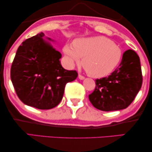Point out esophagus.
I'll list each match as a JSON object with an SVG mask.
<instances>
[{"label":"esophagus","mask_w":152,"mask_h":152,"mask_svg":"<svg viewBox=\"0 0 152 152\" xmlns=\"http://www.w3.org/2000/svg\"><path fill=\"white\" fill-rule=\"evenodd\" d=\"M78 77H79V79H80V80H84V79L85 78L84 76H83V75H80V74H79Z\"/></svg>","instance_id":"34e87169"}]
</instances>
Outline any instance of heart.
<instances>
[{
	"label": "heart",
	"mask_w": 152,
	"mask_h": 152,
	"mask_svg": "<svg viewBox=\"0 0 152 152\" xmlns=\"http://www.w3.org/2000/svg\"><path fill=\"white\" fill-rule=\"evenodd\" d=\"M64 53L72 64H80L89 75L100 78L109 75L119 65L122 51L111 39L104 37H94L77 39L73 47L66 45Z\"/></svg>",
	"instance_id": "b5f03b06"
}]
</instances>
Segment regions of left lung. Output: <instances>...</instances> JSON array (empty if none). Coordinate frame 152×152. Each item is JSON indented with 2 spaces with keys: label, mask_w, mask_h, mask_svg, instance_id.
<instances>
[{
  "label": "left lung",
  "mask_w": 152,
  "mask_h": 152,
  "mask_svg": "<svg viewBox=\"0 0 152 152\" xmlns=\"http://www.w3.org/2000/svg\"><path fill=\"white\" fill-rule=\"evenodd\" d=\"M140 58L133 50L123 53L121 63L109 76L95 80V88L88 95L96 109L103 111L126 109L142 86Z\"/></svg>",
  "instance_id": "left-lung-1"
}]
</instances>
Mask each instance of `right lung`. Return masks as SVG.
<instances>
[{"mask_svg":"<svg viewBox=\"0 0 152 152\" xmlns=\"http://www.w3.org/2000/svg\"><path fill=\"white\" fill-rule=\"evenodd\" d=\"M43 37L41 32L21 43L12 62L10 75L22 102L38 109H50L59 104L66 84L75 80L78 73L62 67L61 54L43 40Z\"/></svg>","mask_w":152,"mask_h":152,"instance_id":"obj_1","label":"right lung"}]
</instances>
